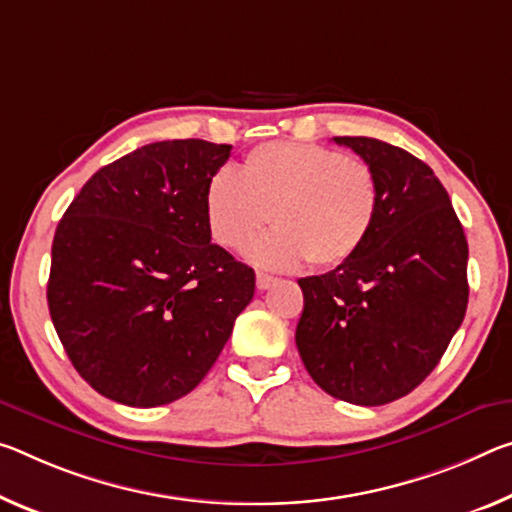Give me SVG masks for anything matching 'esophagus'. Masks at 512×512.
I'll return each mask as SVG.
<instances>
[{
  "mask_svg": "<svg viewBox=\"0 0 512 512\" xmlns=\"http://www.w3.org/2000/svg\"><path fill=\"white\" fill-rule=\"evenodd\" d=\"M275 282H278V278H273V275H269V273H262L259 271L257 273V289H269V287H273Z\"/></svg>",
  "mask_w": 512,
  "mask_h": 512,
  "instance_id": "34e87169",
  "label": "esophagus"
}]
</instances>
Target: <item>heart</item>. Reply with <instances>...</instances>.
Returning <instances> with one entry per match:
<instances>
[{
    "label": "heart",
    "mask_w": 512,
    "mask_h": 512,
    "mask_svg": "<svg viewBox=\"0 0 512 512\" xmlns=\"http://www.w3.org/2000/svg\"><path fill=\"white\" fill-rule=\"evenodd\" d=\"M378 209L373 170L316 143L259 145L246 154L241 175L216 170L205 191L207 227L223 248H246L273 216L278 230L250 250L271 269L307 259L323 269L348 262L371 237Z\"/></svg>",
    "instance_id": "b5f03b06"
}]
</instances>
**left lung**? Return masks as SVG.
Returning a JSON list of instances; mask_svg holds the SVG:
<instances>
[{
  "instance_id": "obj_1",
  "label": "left lung",
  "mask_w": 512,
  "mask_h": 512,
  "mask_svg": "<svg viewBox=\"0 0 512 512\" xmlns=\"http://www.w3.org/2000/svg\"><path fill=\"white\" fill-rule=\"evenodd\" d=\"M378 182L371 237L348 262L300 278L296 346L323 392L355 405L410 394L467 312V239L431 166L369 136H335Z\"/></svg>"
}]
</instances>
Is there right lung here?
I'll use <instances>...</instances> for the list:
<instances>
[{"mask_svg": "<svg viewBox=\"0 0 512 512\" xmlns=\"http://www.w3.org/2000/svg\"><path fill=\"white\" fill-rule=\"evenodd\" d=\"M232 145H143L104 166L56 227L50 316L72 367L132 408L189 394L255 294V271L212 243L207 182Z\"/></svg>", "mask_w": 512, "mask_h": 512, "instance_id": "right-lung-1", "label": "right lung"}]
</instances>
